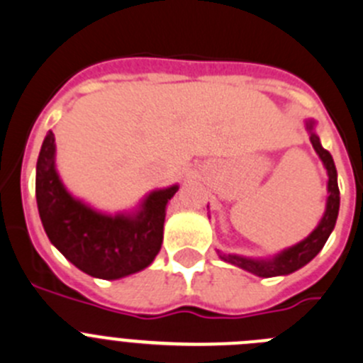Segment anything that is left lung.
<instances>
[{"mask_svg":"<svg viewBox=\"0 0 363 363\" xmlns=\"http://www.w3.org/2000/svg\"><path fill=\"white\" fill-rule=\"evenodd\" d=\"M306 129L310 133V142L313 145L315 152L324 164L325 172H328V199H325V211L315 230L311 232L308 238L298 241L297 245L290 248H284L279 254L272 255V257H245V255L238 254H223L221 250L218 252L219 259L228 264H234L238 268L250 274L257 275V277H277V275H290L297 272L298 268L306 266L318 252L324 248L325 241L333 232L335 225H337L338 208H340V191H338L337 182V167H335L333 156L329 155L320 144V138L315 133V121H306Z\"/></svg>","mask_w":363,"mask_h":363,"instance_id":"obj_1","label":"left lung"}]
</instances>
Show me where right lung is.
<instances>
[{
    "label": "right lung",
    "mask_w": 363,
    "mask_h": 363,
    "mask_svg": "<svg viewBox=\"0 0 363 363\" xmlns=\"http://www.w3.org/2000/svg\"><path fill=\"white\" fill-rule=\"evenodd\" d=\"M178 184L151 191L133 211L106 214L75 198L55 167V136L43 140L35 165V199L50 242L81 272L115 281L147 268L164 241L167 203Z\"/></svg>",
    "instance_id": "obj_1"
}]
</instances>
